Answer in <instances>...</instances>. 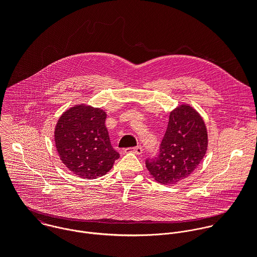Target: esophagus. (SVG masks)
I'll list each match as a JSON object with an SVG mask.
<instances>
[{
    "label": "esophagus",
    "mask_w": 257,
    "mask_h": 257,
    "mask_svg": "<svg viewBox=\"0 0 257 257\" xmlns=\"http://www.w3.org/2000/svg\"><path fill=\"white\" fill-rule=\"evenodd\" d=\"M125 152H127V153H133V154H135V155H141L142 152H143V150H142L141 146H135V148H131V149L125 150Z\"/></svg>",
    "instance_id": "1"
}]
</instances>
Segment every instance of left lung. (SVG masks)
Segmentation results:
<instances>
[{"instance_id": "obj_1", "label": "left lung", "mask_w": 257, "mask_h": 257, "mask_svg": "<svg viewBox=\"0 0 257 257\" xmlns=\"http://www.w3.org/2000/svg\"><path fill=\"white\" fill-rule=\"evenodd\" d=\"M207 131L202 117L189 104H180L170 113L160 154L145 166L164 185L184 180L198 167L207 151Z\"/></svg>"}]
</instances>
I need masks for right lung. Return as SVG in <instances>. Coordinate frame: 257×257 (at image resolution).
I'll return each mask as SVG.
<instances>
[{
	"mask_svg": "<svg viewBox=\"0 0 257 257\" xmlns=\"http://www.w3.org/2000/svg\"><path fill=\"white\" fill-rule=\"evenodd\" d=\"M105 118L103 109L82 103L67 109L57 122V152L62 163L78 177H101L120 158L109 141Z\"/></svg>",
	"mask_w": 257,
	"mask_h": 257,
	"instance_id": "obj_1",
	"label": "right lung"
}]
</instances>
